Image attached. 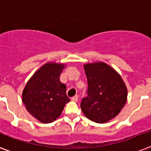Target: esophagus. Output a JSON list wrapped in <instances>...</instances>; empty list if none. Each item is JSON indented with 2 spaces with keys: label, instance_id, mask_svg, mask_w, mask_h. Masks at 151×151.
I'll return each mask as SVG.
<instances>
[{
  "label": "esophagus",
  "instance_id": "esophagus-1",
  "mask_svg": "<svg viewBox=\"0 0 151 151\" xmlns=\"http://www.w3.org/2000/svg\"><path fill=\"white\" fill-rule=\"evenodd\" d=\"M71 100L73 101H78V95H75V96L72 97Z\"/></svg>",
  "mask_w": 151,
  "mask_h": 151
}]
</instances>
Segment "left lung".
I'll use <instances>...</instances> for the list:
<instances>
[{"instance_id": "1", "label": "left lung", "mask_w": 151, "mask_h": 151, "mask_svg": "<svg viewBox=\"0 0 151 151\" xmlns=\"http://www.w3.org/2000/svg\"><path fill=\"white\" fill-rule=\"evenodd\" d=\"M88 79V96L81 108L84 116L97 123H105L119 113L127 100V88L121 76L107 63L84 65Z\"/></svg>"}]
</instances>
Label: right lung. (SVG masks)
<instances>
[{
  "instance_id": "add662e5",
  "label": "right lung",
  "mask_w": 151,
  "mask_h": 151,
  "mask_svg": "<svg viewBox=\"0 0 151 151\" xmlns=\"http://www.w3.org/2000/svg\"><path fill=\"white\" fill-rule=\"evenodd\" d=\"M65 64L46 63L42 66L27 82L22 92V101L27 111L43 123L59 118L70 99L66 85L60 76Z\"/></svg>"
}]
</instances>
